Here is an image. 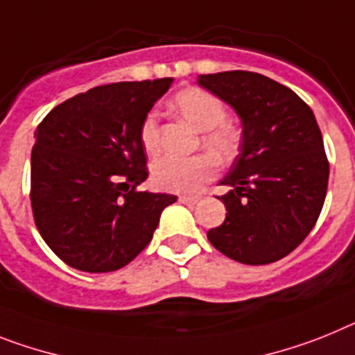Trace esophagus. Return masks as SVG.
Here are the masks:
<instances>
[{"instance_id": "1", "label": "esophagus", "mask_w": 355, "mask_h": 355, "mask_svg": "<svg viewBox=\"0 0 355 355\" xmlns=\"http://www.w3.org/2000/svg\"><path fill=\"white\" fill-rule=\"evenodd\" d=\"M198 200H200L198 196H186V195L178 196V202H180V204H186V205L196 204V202H198Z\"/></svg>"}]
</instances>
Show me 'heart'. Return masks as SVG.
<instances>
[{
    "mask_svg": "<svg viewBox=\"0 0 355 355\" xmlns=\"http://www.w3.org/2000/svg\"><path fill=\"white\" fill-rule=\"evenodd\" d=\"M171 110L187 124H191L196 132H202L200 142L204 150L209 151L218 162L225 164L234 159L240 135L225 122V106L214 95L200 88H186L173 97ZM141 142L150 155L159 151L160 133L155 115H148L142 121ZM151 177L155 186L164 191L191 195L200 191L202 186L214 177V162L205 155L193 159L164 157L153 164Z\"/></svg>",
    "mask_w": 355,
    "mask_h": 355,
    "instance_id": "heart-1",
    "label": "heart"
}]
</instances>
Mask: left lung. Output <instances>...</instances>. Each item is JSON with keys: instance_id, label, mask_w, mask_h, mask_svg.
<instances>
[{"instance_id": "1", "label": "left lung", "mask_w": 355, "mask_h": 355, "mask_svg": "<svg viewBox=\"0 0 355 355\" xmlns=\"http://www.w3.org/2000/svg\"><path fill=\"white\" fill-rule=\"evenodd\" d=\"M198 85L242 119L240 155L218 196L225 220L209 229L214 249L240 263L267 265L293 252L323 209L329 159L309 104L291 88L254 71H220Z\"/></svg>"}]
</instances>
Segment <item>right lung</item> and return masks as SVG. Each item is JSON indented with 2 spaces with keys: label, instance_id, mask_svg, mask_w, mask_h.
Masks as SVG:
<instances>
[{
  "label": "right lung",
  "instance_id": "add662e5",
  "mask_svg": "<svg viewBox=\"0 0 355 355\" xmlns=\"http://www.w3.org/2000/svg\"><path fill=\"white\" fill-rule=\"evenodd\" d=\"M171 77L95 86L58 104L40 122L32 148L35 227L62 261L112 272L144 251L168 193L139 191L148 178L141 124Z\"/></svg>",
  "mask_w": 355,
  "mask_h": 355
}]
</instances>
